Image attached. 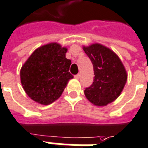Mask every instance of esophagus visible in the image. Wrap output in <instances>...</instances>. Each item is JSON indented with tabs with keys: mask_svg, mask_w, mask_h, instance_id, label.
<instances>
[{
	"mask_svg": "<svg viewBox=\"0 0 148 148\" xmlns=\"http://www.w3.org/2000/svg\"><path fill=\"white\" fill-rule=\"evenodd\" d=\"M79 77H80V75H79V74H77V75H75V78L77 79H79Z\"/></svg>",
	"mask_w": 148,
	"mask_h": 148,
	"instance_id": "34e87169",
	"label": "esophagus"
}]
</instances>
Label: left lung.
Masks as SVG:
<instances>
[{"mask_svg":"<svg viewBox=\"0 0 148 148\" xmlns=\"http://www.w3.org/2000/svg\"><path fill=\"white\" fill-rule=\"evenodd\" d=\"M94 68V81L86 87L87 99L96 106H106L122 91L127 81V73L121 61L114 53L100 44L84 47Z\"/></svg>","mask_w":148,"mask_h":148,"instance_id":"left-lung-1","label":"left lung"}]
</instances>
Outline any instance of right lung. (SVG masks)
I'll use <instances>...</instances> for the list:
<instances>
[{
    "mask_svg": "<svg viewBox=\"0 0 148 148\" xmlns=\"http://www.w3.org/2000/svg\"><path fill=\"white\" fill-rule=\"evenodd\" d=\"M67 49L58 43L39 47L31 55L20 71L23 89L31 99L49 105L61 96L69 79L71 60Z\"/></svg>",
    "mask_w": 148,
    "mask_h": 148,
    "instance_id": "add662e5",
    "label": "right lung"
}]
</instances>
